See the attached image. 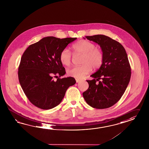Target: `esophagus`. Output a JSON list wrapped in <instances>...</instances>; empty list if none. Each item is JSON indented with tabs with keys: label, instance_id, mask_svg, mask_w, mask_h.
I'll return each mask as SVG.
<instances>
[{
	"label": "esophagus",
	"instance_id": "34e87169",
	"mask_svg": "<svg viewBox=\"0 0 149 149\" xmlns=\"http://www.w3.org/2000/svg\"><path fill=\"white\" fill-rule=\"evenodd\" d=\"M81 81V80H79V79H76V83H79Z\"/></svg>",
	"mask_w": 149,
	"mask_h": 149
}]
</instances>
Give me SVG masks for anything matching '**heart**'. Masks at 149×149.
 I'll use <instances>...</instances> for the list:
<instances>
[{"label":"heart","mask_w":149,"mask_h":149,"mask_svg":"<svg viewBox=\"0 0 149 149\" xmlns=\"http://www.w3.org/2000/svg\"><path fill=\"white\" fill-rule=\"evenodd\" d=\"M73 53L74 55H82L80 66H75L67 70L70 76L76 79H82L92 69L99 68L103 62V53L100 48L95 47L94 43L89 41L81 40L72 46ZM72 54L69 49L65 48L60 54V60L62 64L65 66L70 65Z\"/></svg>","instance_id":"obj_1"}]
</instances>
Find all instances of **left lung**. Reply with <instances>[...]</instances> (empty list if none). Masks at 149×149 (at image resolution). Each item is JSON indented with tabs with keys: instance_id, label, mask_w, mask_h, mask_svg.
<instances>
[{
	"instance_id": "1",
	"label": "left lung",
	"mask_w": 149,
	"mask_h": 149,
	"mask_svg": "<svg viewBox=\"0 0 149 149\" xmlns=\"http://www.w3.org/2000/svg\"><path fill=\"white\" fill-rule=\"evenodd\" d=\"M100 46L103 62L96 72L87 80L89 88L83 93L88 104L96 109L111 107L120 100L130 80L131 67L123 46L104 35L87 36Z\"/></svg>"
}]
</instances>
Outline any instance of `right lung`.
I'll list each match as a JSON object with an SVG mask.
<instances>
[{"instance_id":"1","label":"right lung","mask_w":149,"mask_h":149,"mask_svg":"<svg viewBox=\"0 0 149 149\" xmlns=\"http://www.w3.org/2000/svg\"><path fill=\"white\" fill-rule=\"evenodd\" d=\"M76 38H42L31 45L22 55L18 68L19 82L26 96L33 105L44 110L58 105L67 89L76 83L72 77L53 80L64 75L65 69L60 54Z\"/></svg>"}]
</instances>
